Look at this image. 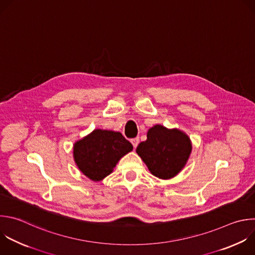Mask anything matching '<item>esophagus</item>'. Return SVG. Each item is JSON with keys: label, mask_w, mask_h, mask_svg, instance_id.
<instances>
[{"label": "esophagus", "mask_w": 255, "mask_h": 255, "mask_svg": "<svg viewBox=\"0 0 255 255\" xmlns=\"http://www.w3.org/2000/svg\"><path fill=\"white\" fill-rule=\"evenodd\" d=\"M131 143H132L133 147H134V148H136V147L138 146V144H139V138L137 137V138H134V139H132V140H131Z\"/></svg>", "instance_id": "esophagus-1"}]
</instances>
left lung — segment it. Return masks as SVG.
Here are the masks:
<instances>
[{"mask_svg":"<svg viewBox=\"0 0 255 255\" xmlns=\"http://www.w3.org/2000/svg\"><path fill=\"white\" fill-rule=\"evenodd\" d=\"M191 151L192 143L186 133L160 124L151 127L147 140L136 148L151 174L164 180L175 177L182 170Z\"/></svg>","mask_w":255,"mask_h":255,"instance_id":"obj_1","label":"left lung"}]
</instances>
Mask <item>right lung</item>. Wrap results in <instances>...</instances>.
Segmentation results:
<instances>
[{"label":"right lung","instance_id":"right-lung-1","mask_svg":"<svg viewBox=\"0 0 255 255\" xmlns=\"http://www.w3.org/2000/svg\"><path fill=\"white\" fill-rule=\"evenodd\" d=\"M132 150V144L120 132L95 129L75 142L73 156L79 170L97 182L110 175L118 161Z\"/></svg>","mask_w":255,"mask_h":255}]
</instances>
